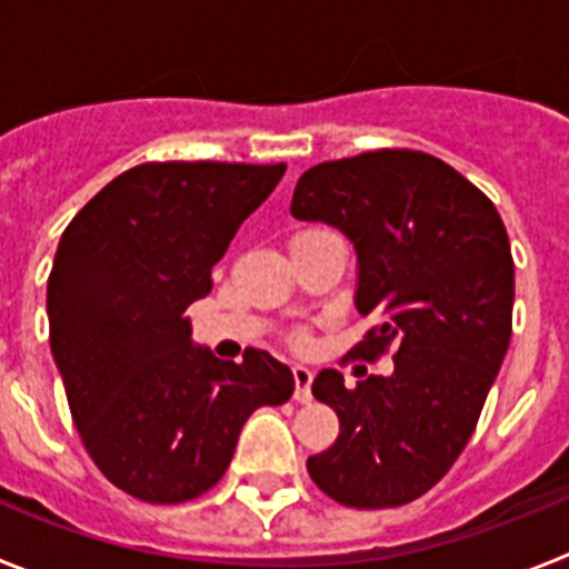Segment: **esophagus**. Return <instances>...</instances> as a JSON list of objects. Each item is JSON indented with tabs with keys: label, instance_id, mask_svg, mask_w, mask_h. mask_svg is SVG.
<instances>
[{
	"label": "esophagus",
	"instance_id": "obj_1",
	"mask_svg": "<svg viewBox=\"0 0 569 569\" xmlns=\"http://www.w3.org/2000/svg\"><path fill=\"white\" fill-rule=\"evenodd\" d=\"M293 381H296L293 399L301 401V405H308V401L313 399V393H310V385H313V370L305 365H293Z\"/></svg>",
	"mask_w": 569,
	"mask_h": 569
}]
</instances>
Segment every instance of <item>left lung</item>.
Wrapping results in <instances>:
<instances>
[{
  "instance_id": "8db88e82",
  "label": "left lung",
  "mask_w": 569,
  "mask_h": 569,
  "mask_svg": "<svg viewBox=\"0 0 569 569\" xmlns=\"http://www.w3.org/2000/svg\"><path fill=\"white\" fill-rule=\"evenodd\" d=\"M290 213L353 241L356 310L376 328L353 347L393 373L345 385L321 370L313 396L339 439L310 456L321 492L359 510L399 507L445 476L481 416L512 333V256L496 204L421 150H373L305 170Z\"/></svg>"
}]
</instances>
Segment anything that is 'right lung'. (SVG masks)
<instances>
[{
    "instance_id": "right-lung-1",
    "label": "right lung",
    "mask_w": 569,
    "mask_h": 569,
    "mask_svg": "<svg viewBox=\"0 0 569 569\" xmlns=\"http://www.w3.org/2000/svg\"><path fill=\"white\" fill-rule=\"evenodd\" d=\"M288 164L150 162L104 184L64 228L48 279L50 353L84 450L133 499L208 492L256 407L293 396L264 350L193 347L184 310Z\"/></svg>"
}]
</instances>
